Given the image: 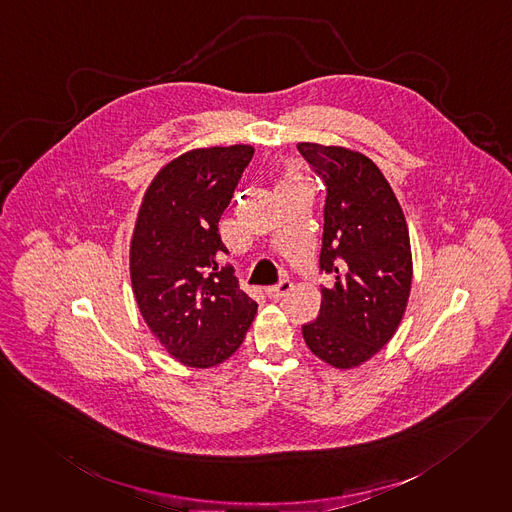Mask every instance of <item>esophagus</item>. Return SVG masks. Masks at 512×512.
I'll return each mask as SVG.
<instances>
[{
	"label": "esophagus",
	"mask_w": 512,
	"mask_h": 512,
	"mask_svg": "<svg viewBox=\"0 0 512 512\" xmlns=\"http://www.w3.org/2000/svg\"><path fill=\"white\" fill-rule=\"evenodd\" d=\"M290 290H292V283H290V281H281V283L275 284V286L265 288V294H267L271 300H279V298L286 296Z\"/></svg>",
	"instance_id": "34e87169"
}]
</instances>
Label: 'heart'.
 I'll return each instance as SVG.
<instances>
[{
	"mask_svg": "<svg viewBox=\"0 0 512 512\" xmlns=\"http://www.w3.org/2000/svg\"><path fill=\"white\" fill-rule=\"evenodd\" d=\"M302 184V176L298 169L292 165V163H286L281 167V174H279V190L281 192H290V190H298Z\"/></svg>",
	"mask_w": 512,
	"mask_h": 512,
	"instance_id": "heart-1",
	"label": "heart"
}]
</instances>
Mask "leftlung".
Masks as SVG:
<instances>
[{
    "label": "left lung",
    "instance_id": "left-lung-1",
    "mask_svg": "<svg viewBox=\"0 0 512 512\" xmlns=\"http://www.w3.org/2000/svg\"><path fill=\"white\" fill-rule=\"evenodd\" d=\"M298 151L326 184L320 271L334 277L302 336L316 357L351 369L379 353L404 316L412 284L408 228L371 159L318 143H298Z\"/></svg>",
    "mask_w": 512,
    "mask_h": 512
}]
</instances>
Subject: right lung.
I'll use <instances>...</instances> for the list:
<instances>
[{
	"instance_id": "1",
	"label": "right lung",
	"mask_w": 512,
	"mask_h": 512,
	"mask_svg": "<svg viewBox=\"0 0 512 512\" xmlns=\"http://www.w3.org/2000/svg\"><path fill=\"white\" fill-rule=\"evenodd\" d=\"M251 145L192 149L167 163L149 184L131 237L133 294L153 336L186 367L224 363L257 314L220 267L229 253L218 224L253 159Z\"/></svg>"
}]
</instances>
